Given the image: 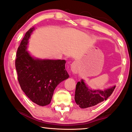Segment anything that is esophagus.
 Masks as SVG:
<instances>
[{
	"label": "esophagus",
	"instance_id": "esophagus-1",
	"mask_svg": "<svg viewBox=\"0 0 132 132\" xmlns=\"http://www.w3.org/2000/svg\"><path fill=\"white\" fill-rule=\"evenodd\" d=\"M70 69H71V71L73 73L76 74L78 73V64L76 62H73L71 66H70Z\"/></svg>",
	"mask_w": 132,
	"mask_h": 132
}]
</instances>
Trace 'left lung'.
<instances>
[{"label": "left lung", "instance_id": "8db88e82", "mask_svg": "<svg viewBox=\"0 0 132 132\" xmlns=\"http://www.w3.org/2000/svg\"><path fill=\"white\" fill-rule=\"evenodd\" d=\"M116 88L112 86L107 89H91L84 79L78 82L76 85L75 101L81 109L91 107L107 100Z\"/></svg>", "mask_w": 132, "mask_h": 132}]
</instances>
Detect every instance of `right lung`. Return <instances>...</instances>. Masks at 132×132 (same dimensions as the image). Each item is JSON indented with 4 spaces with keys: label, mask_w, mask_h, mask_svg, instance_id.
I'll return each instance as SVG.
<instances>
[{
    "label": "right lung",
    "mask_w": 132,
    "mask_h": 132,
    "mask_svg": "<svg viewBox=\"0 0 132 132\" xmlns=\"http://www.w3.org/2000/svg\"><path fill=\"white\" fill-rule=\"evenodd\" d=\"M33 27L27 31L18 48L15 67L18 79L25 95L40 106L50 103L56 86L69 75L65 60L36 58L27 50Z\"/></svg>",
    "instance_id": "obj_1"
}]
</instances>
